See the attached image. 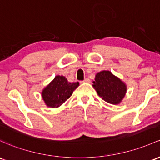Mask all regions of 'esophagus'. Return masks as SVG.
<instances>
[{
  "label": "esophagus",
  "instance_id": "esophagus-1",
  "mask_svg": "<svg viewBox=\"0 0 160 160\" xmlns=\"http://www.w3.org/2000/svg\"><path fill=\"white\" fill-rule=\"evenodd\" d=\"M89 82H90V80H89V79L86 78V79H84L83 81H81V83H89Z\"/></svg>",
  "mask_w": 160,
  "mask_h": 160
}]
</instances>
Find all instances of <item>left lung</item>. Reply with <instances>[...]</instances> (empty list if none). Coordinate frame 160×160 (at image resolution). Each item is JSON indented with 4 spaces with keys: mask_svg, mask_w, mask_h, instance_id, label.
<instances>
[{
    "mask_svg": "<svg viewBox=\"0 0 160 160\" xmlns=\"http://www.w3.org/2000/svg\"><path fill=\"white\" fill-rule=\"evenodd\" d=\"M93 88L99 97L112 105L122 102L127 92V85L111 71H102L96 74Z\"/></svg>",
    "mask_w": 160,
    "mask_h": 160,
    "instance_id": "1",
    "label": "left lung"
}]
</instances>
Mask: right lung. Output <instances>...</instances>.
Wrapping results in <instances>:
<instances>
[{
  "instance_id": "1",
  "label": "right lung",
  "mask_w": 160,
  "mask_h": 160,
  "mask_svg": "<svg viewBox=\"0 0 160 160\" xmlns=\"http://www.w3.org/2000/svg\"><path fill=\"white\" fill-rule=\"evenodd\" d=\"M79 85L78 82L71 83L65 77L57 75L42 89V97L49 108H58L71 97Z\"/></svg>"
}]
</instances>
